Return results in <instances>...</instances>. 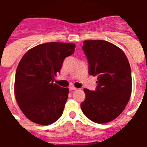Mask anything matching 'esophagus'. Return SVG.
Returning a JSON list of instances; mask_svg holds the SVG:
<instances>
[{
	"label": "esophagus",
	"mask_w": 147,
	"mask_h": 147,
	"mask_svg": "<svg viewBox=\"0 0 147 147\" xmlns=\"http://www.w3.org/2000/svg\"><path fill=\"white\" fill-rule=\"evenodd\" d=\"M77 88H76V87H74V86H71V87H69V90L70 91H75V90H76Z\"/></svg>",
	"instance_id": "1"
}]
</instances>
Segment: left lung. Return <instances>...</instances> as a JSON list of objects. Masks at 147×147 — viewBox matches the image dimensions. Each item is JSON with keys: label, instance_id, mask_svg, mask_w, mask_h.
<instances>
[{"label": "left lung", "instance_id": "8db88e82", "mask_svg": "<svg viewBox=\"0 0 147 147\" xmlns=\"http://www.w3.org/2000/svg\"><path fill=\"white\" fill-rule=\"evenodd\" d=\"M82 49L88 62V73L98 76L95 91L84 89L81 104L85 116L97 123L113 121L122 113L131 94V69L119 47L105 40H85Z\"/></svg>", "mask_w": 147, "mask_h": 147}]
</instances>
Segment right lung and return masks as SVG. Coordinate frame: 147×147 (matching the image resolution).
Returning <instances> with one entry per match:
<instances>
[{
  "instance_id": "add662e5",
  "label": "right lung",
  "mask_w": 147,
  "mask_h": 147,
  "mask_svg": "<svg viewBox=\"0 0 147 147\" xmlns=\"http://www.w3.org/2000/svg\"><path fill=\"white\" fill-rule=\"evenodd\" d=\"M75 48L74 43H43L27 51L20 61L15 75V98L31 121L49 125L62 116L69 88L60 87L53 81L64 59Z\"/></svg>"
}]
</instances>
